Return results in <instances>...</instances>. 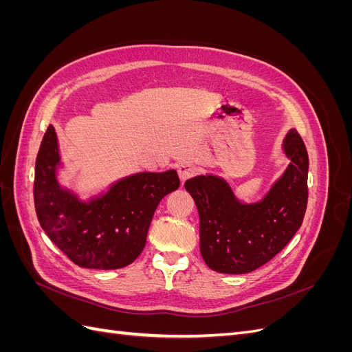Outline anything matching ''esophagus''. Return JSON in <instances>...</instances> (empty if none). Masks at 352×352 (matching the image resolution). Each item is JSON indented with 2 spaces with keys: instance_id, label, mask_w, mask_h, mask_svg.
<instances>
[{
  "instance_id": "obj_1",
  "label": "esophagus",
  "mask_w": 352,
  "mask_h": 352,
  "mask_svg": "<svg viewBox=\"0 0 352 352\" xmlns=\"http://www.w3.org/2000/svg\"><path fill=\"white\" fill-rule=\"evenodd\" d=\"M177 173H179V179L180 182H185L189 177H192L197 173V167L192 164H180L177 167Z\"/></svg>"
}]
</instances>
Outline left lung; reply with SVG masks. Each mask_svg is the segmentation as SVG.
I'll use <instances>...</instances> for the list:
<instances>
[{
  "label": "left lung",
  "instance_id": "1",
  "mask_svg": "<svg viewBox=\"0 0 352 352\" xmlns=\"http://www.w3.org/2000/svg\"><path fill=\"white\" fill-rule=\"evenodd\" d=\"M291 160L264 198L243 204L225 179L195 176L185 182L199 214V250L211 270L243 274L280 252L301 228L308 199V154L295 129L283 140Z\"/></svg>",
  "mask_w": 352,
  "mask_h": 352
}]
</instances>
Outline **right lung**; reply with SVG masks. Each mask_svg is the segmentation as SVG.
<instances>
[{"label": "right lung", "mask_w": 352, "mask_h": 352, "mask_svg": "<svg viewBox=\"0 0 352 352\" xmlns=\"http://www.w3.org/2000/svg\"><path fill=\"white\" fill-rule=\"evenodd\" d=\"M54 126H48L35 164L34 199L41 228L79 267L122 269L145 247L154 211L180 185L176 170L141 172L114 182L107 192L80 201L61 188Z\"/></svg>", "instance_id": "add662e5"}]
</instances>
